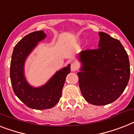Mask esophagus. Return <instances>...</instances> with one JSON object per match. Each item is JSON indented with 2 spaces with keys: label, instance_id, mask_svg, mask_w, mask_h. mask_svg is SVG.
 <instances>
[{
  "label": "esophagus",
  "instance_id": "1",
  "mask_svg": "<svg viewBox=\"0 0 134 134\" xmlns=\"http://www.w3.org/2000/svg\"><path fill=\"white\" fill-rule=\"evenodd\" d=\"M78 64L76 63H72L71 64V69L73 71H76L78 69Z\"/></svg>",
  "mask_w": 134,
  "mask_h": 134
}]
</instances>
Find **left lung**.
<instances>
[{
  "mask_svg": "<svg viewBox=\"0 0 134 134\" xmlns=\"http://www.w3.org/2000/svg\"><path fill=\"white\" fill-rule=\"evenodd\" d=\"M96 49L80 52L82 63L78 73L80 91L86 100L94 105H105L117 100L125 90L130 76L129 57L117 39L99 32Z\"/></svg>",
  "mask_w": 134,
  "mask_h": 134,
  "instance_id": "8db88e82",
  "label": "left lung"
}]
</instances>
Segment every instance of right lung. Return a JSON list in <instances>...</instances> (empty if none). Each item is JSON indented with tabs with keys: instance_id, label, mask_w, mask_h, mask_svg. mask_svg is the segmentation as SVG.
Here are the masks:
<instances>
[{
	"instance_id": "add662e5",
	"label": "right lung",
	"mask_w": 134,
	"mask_h": 134,
	"mask_svg": "<svg viewBox=\"0 0 134 134\" xmlns=\"http://www.w3.org/2000/svg\"><path fill=\"white\" fill-rule=\"evenodd\" d=\"M46 36L43 31L31 32L22 38L14 47L10 64V78L16 96L28 107L34 109L52 108L59 102L62 90L70 65L56 73L46 85L34 88L26 81L23 72L24 63L38 42Z\"/></svg>"
}]
</instances>
